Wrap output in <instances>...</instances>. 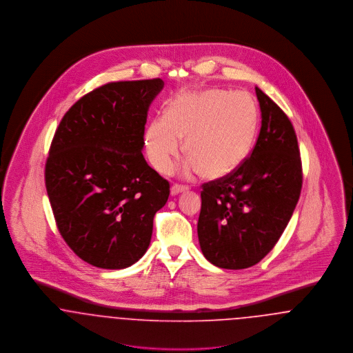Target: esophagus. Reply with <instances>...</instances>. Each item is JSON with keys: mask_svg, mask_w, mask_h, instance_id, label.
<instances>
[{"mask_svg": "<svg viewBox=\"0 0 353 353\" xmlns=\"http://www.w3.org/2000/svg\"><path fill=\"white\" fill-rule=\"evenodd\" d=\"M189 188L186 186V185L181 184H173L172 185V188H170V193L173 194V196H176V194H179V193H183L185 190H188Z\"/></svg>", "mask_w": 353, "mask_h": 353, "instance_id": "obj_1", "label": "esophagus"}]
</instances>
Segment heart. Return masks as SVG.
<instances>
[{
	"label": "heart",
	"instance_id": "1",
	"mask_svg": "<svg viewBox=\"0 0 353 353\" xmlns=\"http://www.w3.org/2000/svg\"><path fill=\"white\" fill-rule=\"evenodd\" d=\"M256 127V107L246 92L203 90L180 95L165 118L148 124L144 147L152 167L168 173L185 152V174L202 172L208 179L232 174L248 159Z\"/></svg>",
	"mask_w": 353,
	"mask_h": 353
}]
</instances>
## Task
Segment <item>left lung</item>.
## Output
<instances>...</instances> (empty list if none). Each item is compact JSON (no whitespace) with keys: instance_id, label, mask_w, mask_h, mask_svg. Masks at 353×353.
Listing matches in <instances>:
<instances>
[{"instance_id":"8db88e82","label":"left lung","mask_w":353,"mask_h":353,"mask_svg":"<svg viewBox=\"0 0 353 353\" xmlns=\"http://www.w3.org/2000/svg\"><path fill=\"white\" fill-rule=\"evenodd\" d=\"M255 92L262 125L250 154L232 174L202 184L199 241L205 258L221 269L262 261L283 234L302 190L292 123L262 90Z\"/></svg>"}]
</instances>
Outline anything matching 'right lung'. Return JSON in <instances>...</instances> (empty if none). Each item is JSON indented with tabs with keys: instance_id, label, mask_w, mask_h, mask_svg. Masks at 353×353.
<instances>
[{
	"instance_id": "obj_1",
	"label": "right lung",
	"mask_w": 353,
	"mask_h": 353,
	"mask_svg": "<svg viewBox=\"0 0 353 353\" xmlns=\"http://www.w3.org/2000/svg\"><path fill=\"white\" fill-rule=\"evenodd\" d=\"M160 78L110 82L77 101L61 120L45 165L57 228L68 248L99 269L137 262L169 183L143 153L144 125Z\"/></svg>"
}]
</instances>
